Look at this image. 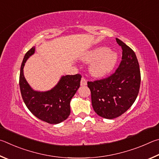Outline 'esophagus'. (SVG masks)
<instances>
[{
    "label": "esophagus",
    "mask_w": 159,
    "mask_h": 159,
    "mask_svg": "<svg viewBox=\"0 0 159 159\" xmlns=\"http://www.w3.org/2000/svg\"><path fill=\"white\" fill-rule=\"evenodd\" d=\"M87 84V81L86 80L84 77H82L81 80V82H80V85L81 86H86Z\"/></svg>",
    "instance_id": "obj_1"
}]
</instances>
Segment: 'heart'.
Wrapping results in <instances>:
<instances>
[{
	"instance_id": "obj_1",
	"label": "heart",
	"mask_w": 159,
	"mask_h": 159,
	"mask_svg": "<svg viewBox=\"0 0 159 159\" xmlns=\"http://www.w3.org/2000/svg\"><path fill=\"white\" fill-rule=\"evenodd\" d=\"M117 59V54L104 46L87 51L82 57L84 62H91L89 70L95 77H102L109 74L115 68Z\"/></svg>"
}]
</instances>
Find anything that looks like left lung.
Masks as SVG:
<instances>
[{
  "mask_svg": "<svg viewBox=\"0 0 159 159\" xmlns=\"http://www.w3.org/2000/svg\"><path fill=\"white\" fill-rule=\"evenodd\" d=\"M116 40L123 50L116 72L105 79L87 83L94 111L108 119L118 117L131 107L138 95L141 80L135 52L119 39Z\"/></svg>",
  "mask_w": 159,
  "mask_h": 159,
  "instance_id": "1",
  "label": "left lung"
}]
</instances>
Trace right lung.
<instances>
[{
	"label": "right lung",
	"instance_id": "add662e5",
	"mask_svg": "<svg viewBox=\"0 0 159 159\" xmlns=\"http://www.w3.org/2000/svg\"><path fill=\"white\" fill-rule=\"evenodd\" d=\"M35 51V47H33L26 52L21 66L19 87L22 98L28 109L36 117L51 124H59L70 114V103L80 87L82 76L79 74L62 76L54 87L47 91L33 89L24 77V67Z\"/></svg>",
	"mask_w": 159,
	"mask_h": 159
}]
</instances>
